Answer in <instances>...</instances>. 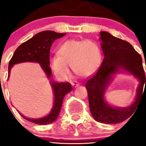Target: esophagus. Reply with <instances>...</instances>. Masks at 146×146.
<instances>
[{
	"label": "esophagus",
	"mask_w": 146,
	"mask_h": 146,
	"mask_svg": "<svg viewBox=\"0 0 146 146\" xmlns=\"http://www.w3.org/2000/svg\"><path fill=\"white\" fill-rule=\"evenodd\" d=\"M72 85L73 87H74V88H77V87H78L79 85H80V84H79L77 82H72Z\"/></svg>",
	"instance_id": "1"
}]
</instances>
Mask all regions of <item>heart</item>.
<instances>
[{
    "label": "heart",
    "mask_w": 146,
    "mask_h": 146,
    "mask_svg": "<svg viewBox=\"0 0 146 146\" xmlns=\"http://www.w3.org/2000/svg\"><path fill=\"white\" fill-rule=\"evenodd\" d=\"M58 54L50 57V66L55 75L61 80L70 75V65L76 74L88 77L94 74L101 63V50L91 40H66L58 48Z\"/></svg>",
    "instance_id": "1"
}]
</instances>
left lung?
Listing matches in <instances>:
<instances>
[{
  "mask_svg": "<svg viewBox=\"0 0 146 146\" xmlns=\"http://www.w3.org/2000/svg\"><path fill=\"white\" fill-rule=\"evenodd\" d=\"M99 35L104 61L97 73L88 80L85 87L90 113L94 119L104 124L114 125L125 121L134 113L143 96L142 93L144 94L146 90V77L142 58L131 44L108 32L101 31ZM119 73L129 74L139 81L134 101L127 107L110 104L105 96L108 85Z\"/></svg>",
  "mask_w": 146,
  "mask_h": 146,
  "instance_id": "1",
  "label": "left lung"
}]
</instances>
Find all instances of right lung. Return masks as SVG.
I'll return each mask as SVG.
<instances>
[{"label":"right lung","mask_w":146,"mask_h":146,"mask_svg":"<svg viewBox=\"0 0 146 146\" xmlns=\"http://www.w3.org/2000/svg\"><path fill=\"white\" fill-rule=\"evenodd\" d=\"M66 33H58L47 30L37 33L32 38L25 42L17 48L9 64V77L11 68L16 64L31 62L40 64L44 74L50 81L53 93V102L51 110L45 117L37 119L28 118L23 114L21 116L25 119L40 125H48L57 119L60 113L64 96L72 90V87L68 82H57L52 79L50 68L49 53L52 44L56 40L64 37Z\"/></svg>","instance_id":"right-lung-1"}]
</instances>
